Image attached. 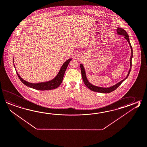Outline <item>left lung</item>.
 <instances>
[{"mask_svg": "<svg viewBox=\"0 0 147 147\" xmlns=\"http://www.w3.org/2000/svg\"><path fill=\"white\" fill-rule=\"evenodd\" d=\"M117 33L118 34H120L121 36H123L124 38L126 39V40L129 43V45H130V47L131 48V57L130 59V69H129V72L128 73V75L126 76V78L123 79V80L120 81V82H119L118 83L115 85L114 86H111V87H108V88H104V87H98L96 86H94L92 84H90V82L87 80L86 76V73H85V71L84 69V66H83L82 64L80 65V67H81V73H82V78H83V81L84 82V84L87 86V88H88L90 90H93L94 92H98V93H111V92L114 91L115 90H116L118 87L120 86L121 84L123 83V81L126 80V78H128V76H129V73L131 71L132 66V56H133V54H132V48L131 45L130 44V42L129 41V36L128 34L126 32V31L124 30L123 28H117Z\"/></svg>", "mask_w": 147, "mask_h": 147, "instance_id": "1", "label": "left lung"}]
</instances>
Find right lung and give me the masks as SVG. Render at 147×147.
Returning a JSON list of instances; mask_svg holds the SVG:
<instances>
[{"mask_svg":"<svg viewBox=\"0 0 147 147\" xmlns=\"http://www.w3.org/2000/svg\"><path fill=\"white\" fill-rule=\"evenodd\" d=\"M71 60H72L71 59H69V60H67L66 62L63 64L62 66L61 67L60 71L57 74V76L52 81H49L47 82L36 83V84L30 83L27 81L24 80L18 74V73L16 72H17V74L18 75V78H19L20 80L24 85H26L28 87L32 88L35 90H53V89H55L57 87H59L61 84L62 83V81H63V76H64V73L66 71V68Z\"/></svg>","mask_w":147,"mask_h":147,"instance_id":"right-lung-1","label":"right lung"}]
</instances>
